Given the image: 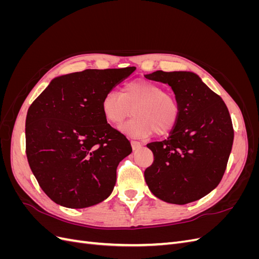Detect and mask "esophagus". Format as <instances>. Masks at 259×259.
I'll use <instances>...</instances> for the list:
<instances>
[{"instance_id": "obj_1", "label": "esophagus", "mask_w": 259, "mask_h": 259, "mask_svg": "<svg viewBox=\"0 0 259 259\" xmlns=\"http://www.w3.org/2000/svg\"><path fill=\"white\" fill-rule=\"evenodd\" d=\"M131 145H132V148L133 150H139V149L143 148V144L139 143V142H136V140H132L131 142Z\"/></svg>"}]
</instances>
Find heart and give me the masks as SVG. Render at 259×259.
Returning a JSON list of instances; mask_svg holds the SVG:
<instances>
[{
    "mask_svg": "<svg viewBox=\"0 0 259 259\" xmlns=\"http://www.w3.org/2000/svg\"><path fill=\"white\" fill-rule=\"evenodd\" d=\"M101 111L108 123L119 125L134 113V117L121 126L132 137L143 138L167 134L180 116L178 100L164 92L161 85L148 80H134L125 84L122 92H108L101 101Z\"/></svg>",
    "mask_w": 259,
    "mask_h": 259,
    "instance_id": "1",
    "label": "heart"
}]
</instances>
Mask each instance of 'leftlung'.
Segmentation results:
<instances>
[{"instance_id": "obj_1", "label": "left lung", "mask_w": 259, "mask_h": 259, "mask_svg": "<svg viewBox=\"0 0 259 259\" xmlns=\"http://www.w3.org/2000/svg\"><path fill=\"white\" fill-rule=\"evenodd\" d=\"M168 84L180 107L169 136L148 144L153 163L145 170L150 191L171 204H187L205 197L221 183L233 144V128L223 99L191 71L147 74Z\"/></svg>"}]
</instances>
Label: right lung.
I'll list each match as a JSON object with an SVG mask.
<instances>
[{
	"instance_id": "1",
	"label": "right lung",
	"mask_w": 259,
	"mask_h": 259,
	"mask_svg": "<svg viewBox=\"0 0 259 259\" xmlns=\"http://www.w3.org/2000/svg\"><path fill=\"white\" fill-rule=\"evenodd\" d=\"M136 70L88 69L55 77L30 106L26 153L42 190L69 208L96 205L111 194L131 143L112 128L101 101Z\"/></svg>"
}]
</instances>
